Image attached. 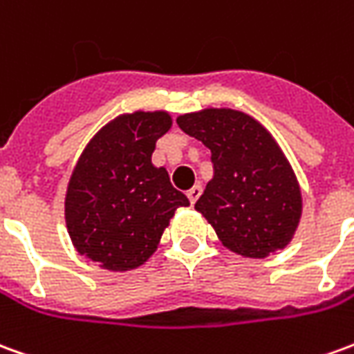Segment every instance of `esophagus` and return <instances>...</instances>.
Wrapping results in <instances>:
<instances>
[{"instance_id": "34e87169", "label": "esophagus", "mask_w": 354, "mask_h": 354, "mask_svg": "<svg viewBox=\"0 0 354 354\" xmlns=\"http://www.w3.org/2000/svg\"><path fill=\"white\" fill-rule=\"evenodd\" d=\"M201 192H203V189H201V185H199V184L194 185V187H192V189L187 192V199H189V203H192V205H195V201L199 199Z\"/></svg>"}]
</instances>
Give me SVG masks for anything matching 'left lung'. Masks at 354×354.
<instances>
[{
    "label": "left lung",
    "mask_w": 354,
    "mask_h": 354,
    "mask_svg": "<svg viewBox=\"0 0 354 354\" xmlns=\"http://www.w3.org/2000/svg\"><path fill=\"white\" fill-rule=\"evenodd\" d=\"M185 134L211 149L212 180L195 203L222 245L264 259L288 245L303 197L278 142L259 120L236 109H203L176 118Z\"/></svg>",
    "instance_id": "8db88e82"
}]
</instances>
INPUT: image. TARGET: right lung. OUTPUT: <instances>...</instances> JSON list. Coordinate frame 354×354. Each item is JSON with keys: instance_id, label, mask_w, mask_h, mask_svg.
Returning a JSON list of instances; mask_svg holds the SVG:
<instances>
[{"instance_id": "1", "label": "right lung", "mask_w": 354, "mask_h": 354, "mask_svg": "<svg viewBox=\"0 0 354 354\" xmlns=\"http://www.w3.org/2000/svg\"><path fill=\"white\" fill-rule=\"evenodd\" d=\"M172 126L167 111L118 115L93 136L68 180L65 220L74 249L111 272L134 270L189 201L155 167V143Z\"/></svg>"}]
</instances>
